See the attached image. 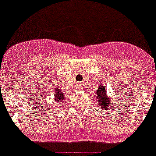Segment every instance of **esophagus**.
Instances as JSON below:
<instances>
[{
	"label": "esophagus",
	"mask_w": 156,
	"mask_h": 156,
	"mask_svg": "<svg viewBox=\"0 0 156 156\" xmlns=\"http://www.w3.org/2000/svg\"><path fill=\"white\" fill-rule=\"evenodd\" d=\"M80 89H82V85L79 84V90H80Z\"/></svg>",
	"instance_id": "1"
}]
</instances>
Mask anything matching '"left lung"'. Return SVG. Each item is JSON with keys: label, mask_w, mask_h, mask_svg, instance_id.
<instances>
[{"label": "left lung", "mask_w": 156, "mask_h": 156, "mask_svg": "<svg viewBox=\"0 0 156 156\" xmlns=\"http://www.w3.org/2000/svg\"><path fill=\"white\" fill-rule=\"evenodd\" d=\"M95 97H96L97 103L102 110H107L111 105L112 100H111L110 97L106 94V90L105 88V86L103 85L100 84V86H98V88L95 94Z\"/></svg>", "instance_id": "1"}]
</instances>
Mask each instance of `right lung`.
Returning a JSON list of instances; mask_svg holds the SVG:
<instances>
[{"label":"right lung","mask_w":156,"mask_h":156,"mask_svg":"<svg viewBox=\"0 0 156 156\" xmlns=\"http://www.w3.org/2000/svg\"><path fill=\"white\" fill-rule=\"evenodd\" d=\"M64 92L61 90L59 87H56L54 90V103L59 105L60 103L62 104L63 102L64 98H65V95H64Z\"/></svg>","instance_id":"obj_1"}]
</instances>
